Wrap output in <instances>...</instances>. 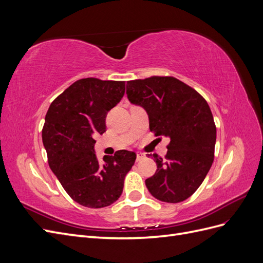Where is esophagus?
I'll use <instances>...</instances> for the list:
<instances>
[{"mask_svg":"<svg viewBox=\"0 0 263 263\" xmlns=\"http://www.w3.org/2000/svg\"><path fill=\"white\" fill-rule=\"evenodd\" d=\"M145 158V154H142V153H137V158H136V161L138 162V161H141L142 159Z\"/></svg>","mask_w":263,"mask_h":263,"instance_id":"obj_1","label":"esophagus"}]
</instances>
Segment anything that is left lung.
I'll return each instance as SVG.
<instances>
[{"label": "left lung", "mask_w": 263, "mask_h": 263, "mask_svg": "<svg viewBox=\"0 0 263 263\" xmlns=\"http://www.w3.org/2000/svg\"><path fill=\"white\" fill-rule=\"evenodd\" d=\"M126 94L144 108L149 128L170 139L165 159L149 155L157 171L146 180L150 194L166 203L186 200L202 184L213 160L216 126L201 94L173 77H151L128 81Z\"/></svg>", "instance_id": "obj_1"}]
</instances>
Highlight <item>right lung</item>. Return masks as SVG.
<instances>
[{"label": "right lung", "instance_id": "obj_1", "mask_svg": "<svg viewBox=\"0 0 263 263\" xmlns=\"http://www.w3.org/2000/svg\"><path fill=\"white\" fill-rule=\"evenodd\" d=\"M125 94V81L86 78L76 81L49 106L43 142L51 171L69 196L85 208L101 209L122 195L136 154L118 150L100 162L94 137L106 129L105 117Z\"/></svg>", "mask_w": 263, "mask_h": 263}]
</instances>
